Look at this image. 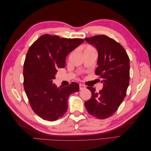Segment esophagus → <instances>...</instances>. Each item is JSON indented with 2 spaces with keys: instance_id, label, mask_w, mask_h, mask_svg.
Listing matches in <instances>:
<instances>
[{
  "instance_id": "1",
  "label": "esophagus",
  "mask_w": 151,
  "mask_h": 151,
  "mask_svg": "<svg viewBox=\"0 0 151 151\" xmlns=\"http://www.w3.org/2000/svg\"><path fill=\"white\" fill-rule=\"evenodd\" d=\"M86 88V87L84 84H80L79 85V89H80V90H83V89H84Z\"/></svg>"
}]
</instances>
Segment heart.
<instances>
[{
    "instance_id": "obj_1",
    "label": "heart",
    "mask_w": 151,
    "mask_h": 151,
    "mask_svg": "<svg viewBox=\"0 0 151 151\" xmlns=\"http://www.w3.org/2000/svg\"><path fill=\"white\" fill-rule=\"evenodd\" d=\"M88 52H96L95 48L90 45H86L84 47V53Z\"/></svg>"
}]
</instances>
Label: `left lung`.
I'll return each mask as SVG.
<instances>
[{"label": "left lung", "mask_w": 151, "mask_h": 151, "mask_svg": "<svg viewBox=\"0 0 151 151\" xmlns=\"http://www.w3.org/2000/svg\"><path fill=\"white\" fill-rule=\"evenodd\" d=\"M85 40L97 49L98 67L95 74L103 83L99 93L91 91V99L84 103L87 111L99 119H105L115 113L124 99L130 81V60L122 45L106 35H97ZM100 81V80H99Z\"/></svg>", "instance_id": "8db88e82"}]
</instances>
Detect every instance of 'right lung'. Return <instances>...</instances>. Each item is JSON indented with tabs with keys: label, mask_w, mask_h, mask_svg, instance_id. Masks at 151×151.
I'll return each mask as SVG.
<instances>
[{
	"label": "right lung",
	"mask_w": 151,
	"mask_h": 151,
	"mask_svg": "<svg viewBox=\"0 0 151 151\" xmlns=\"http://www.w3.org/2000/svg\"><path fill=\"white\" fill-rule=\"evenodd\" d=\"M84 41L45 34L29 47L24 63V88L32 109L43 120L53 122L62 117L69 96L79 91L77 83L57 88L53 80L58 68L65 66L67 55Z\"/></svg>",
	"instance_id": "obj_1"
}]
</instances>
